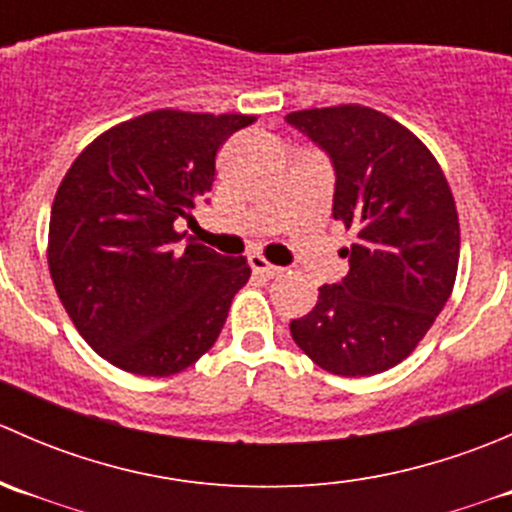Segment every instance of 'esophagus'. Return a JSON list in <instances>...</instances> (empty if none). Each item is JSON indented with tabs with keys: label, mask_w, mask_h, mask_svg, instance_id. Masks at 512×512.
Returning <instances> with one entry per match:
<instances>
[{
	"label": "esophagus",
	"mask_w": 512,
	"mask_h": 512,
	"mask_svg": "<svg viewBox=\"0 0 512 512\" xmlns=\"http://www.w3.org/2000/svg\"><path fill=\"white\" fill-rule=\"evenodd\" d=\"M250 265H252V270H255L257 275H262V277H277V275H282V272H285L282 267L270 265V262H267L262 255H250Z\"/></svg>",
	"instance_id": "34e87169"
}]
</instances>
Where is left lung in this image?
Listing matches in <instances>:
<instances>
[{"mask_svg":"<svg viewBox=\"0 0 512 512\" xmlns=\"http://www.w3.org/2000/svg\"><path fill=\"white\" fill-rule=\"evenodd\" d=\"M285 121L332 160V215L356 232L342 250L347 277L319 287L289 332L329 374H381L414 352L451 297L461 255L451 188L414 133L374 108H309Z\"/></svg>","mask_w":512,"mask_h":512,"instance_id":"8db88e82","label":"left lung"}]
</instances>
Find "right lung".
Returning <instances> with one entry per match:
<instances>
[{
  "mask_svg": "<svg viewBox=\"0 0 512 512\" xmlns=\"http://www.w3.org/2000/svg\"><path fill=\"white\" fill-rule=\"evenodd\" d=\"M255 123L242 113L153 111L101 133L56 190L49 270L56 294L98 356L138 376L188 369L218 342L250 280L175 232L208 198L218 148Z\"/></svg>",
  "mask_w": 512,
  "mask_h": 512,
  "instance_id": "add662e5",
  "label": "right lung"
}]
</instances>
